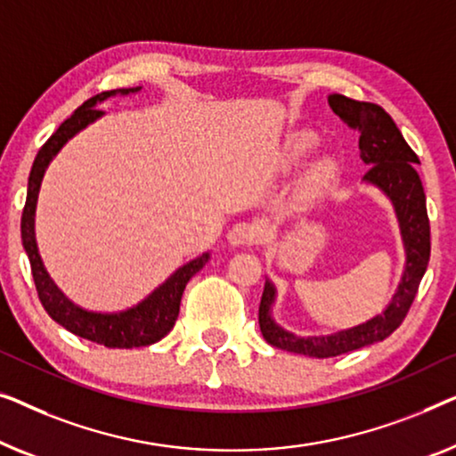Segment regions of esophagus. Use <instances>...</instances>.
I'll use <instances>...</instances> for the list:
<instances>
[{
	"label": "esophagus",
	"instance_id": "1",
	"mask_svg": "<svg viewBox=\"0 0 456 456\" xmlns=\"http://www.w3.org/2000/svg\"><path fill=\"white\" fill-rule=\"evenodd\" d=\"M262 237L260 227L252 225V223H237L229 229L227 233V241L231 246H252V243H258Z\"/></svg>",
	"mask_w": 456,
	"mask_h": 456
}]
</instances>
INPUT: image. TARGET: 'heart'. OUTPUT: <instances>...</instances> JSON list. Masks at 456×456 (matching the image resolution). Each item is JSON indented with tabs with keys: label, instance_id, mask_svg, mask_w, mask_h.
<instances>
[{
	"label": "heart",
	"instance_id": "heart-1",
	"mask_svg": "<svg viewBox=\"0 0 456 456\" xmlns=\"http://www.w3.org/2000/svg\"><path fill=\"white\" fill-rule=\"evenodd\" d=\"M318 138L316 134L312 132H293L287 136L283 149L279 152L277 159V169L279 171H291L297 167L304 159L310 155V152L316 149ZM335 161L330 157H322L314 163L310 169H307L304 183H301V198L304 200H310L316 194H320V190L324 188L326 183L330 182L332 175H335Z\"/></svg>",
	"mask_w": 456,
	"mask_h": 456
}]
</instances>
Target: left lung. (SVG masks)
<instances>
[{"instance_id": "left-lung-1", "label": "left lung", "mask_w": 456, "mask_h": 456, "mask_svg": "<svg viewBox=\"0 0 456 456\" xmlns=\"http://www.w3.org/2000/svg\"><path fill=\"white\" fill-rule=\"evenodd\" d=\"M329 105L351 130L359 134V157L365 165H370L363 182L380 188L393 202L407 262L399 289L387 310L368 322L329 337L304 338L281 329L271 316L274 287L271 281H266L258 310L262 337L273 347L310 357H337L393 335L405 320L429 262V219L419 173L415 171V163H419L418 155L380 105L354 101L345 94H330Z\"/></svg>"}]
</instances>
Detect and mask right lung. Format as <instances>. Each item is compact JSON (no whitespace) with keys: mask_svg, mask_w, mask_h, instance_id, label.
Listing matches in <instances>:
<instances>
[{"mask_svg":"<svg viewBox=\"0 0 456 456\" xmlns=\"http://www.w3.org/2000/svg\"><path fill=\"white\" fill-rule=\"evenodd\" d=\"M140 86L136 88H115V91H105L91 97L88 101L76 109L63 124L57 127L47 142L41 146V151L37 152L33 169L28 175V190H27V204L22 210V246L27 249L28 260H30V271H33L35 287L38 293V299L45 307V312L55 320L57 324H61L63 329H68L74 335L88 341L105 345L111 349H132V347H146L152 345L173 329L175 324L179 304H182V295L188 281L200 271V268L208 262V252L198 256L196 260L188 262L182 268H177L169 279L165 281L161 287H157L149 297L140 301L138 305L130 307V310L119 312V314H97L82 310V307L74 305L66 295L57 289L53 281L45 271L41 256L37 249L35 240V210H37V198L38 190H41V182L45 175V169L51 163L63 144L68 142L74 134H78L82 127L93 124L94 119H99L102 111L97 109V102L105 101L115 94H130L138 93Z\"/></svg>","mask_w":456,"mask_h":456,"instance_id":"1","label":"right lung"}]
</instances>
